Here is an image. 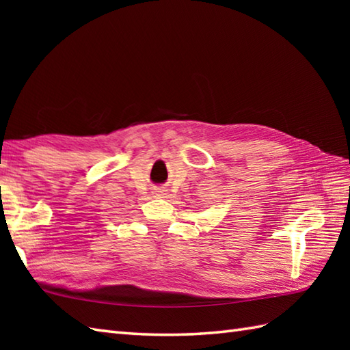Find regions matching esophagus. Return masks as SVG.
I'll return each mask as SVG.
<instances>
[{
	"mask_svg": "<svg viewBox=\"0 0 350 350\" xmlns=\"http://www.w3.org/2000/svg\"><path fill=\"white\" fill-rule=\"evenodd\" d=\"M158 192H162V191H158ZM158 196H162V194H158Z\"/></svg>",
	"mask_w": 350,
	"mask_h": 350,
	"instance_id": "1",
	"label": "esophagus"
}]
</instances>
